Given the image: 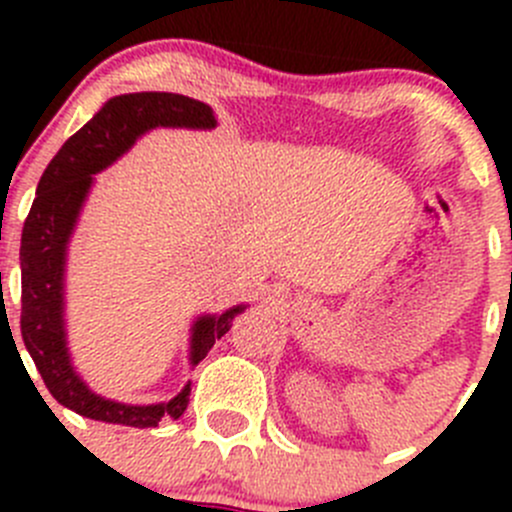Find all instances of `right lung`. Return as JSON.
Masks as SVG:
<instances>
[{
	"label": "right lung",
	"mask_w": 512,
	"mask_h": 512,
	"mask_svg": "<svg viewBox=\"0 0 512 512\" xmlns=\"http://www.w3.org/2000/svg\"><path fill=\"white\" fill-rule=\"evenodd\" d=\"M156 126L215 128L213 108L195 98L165 91L116 96L74 133L51 158L36 185V198L22 230V339L46 389L59 404L94 421L153 428L160 418H180L188 409L190 381L175 399L163 404L131 406L94 394L76 374L66 347L64 267L66 245L79 220L98 170L108 168ZM245 304L223 314H205L193 324L190 364H198L232 327Z\"/></svg>",
	"instance_id": "1"
}]
</instances>
